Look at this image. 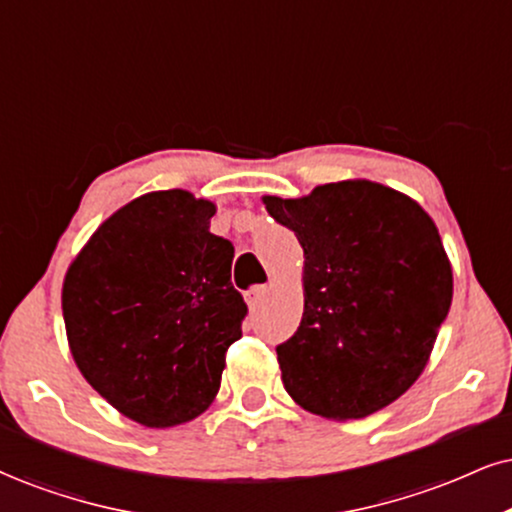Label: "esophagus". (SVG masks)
<instances>
[{
  "mask_svg": "<svg viewBox=\"0 0 512 512\" xmlns=\"http://www.w3.org/2000/svg\"><path fill=\"white\" fill-rule=\"evenodd\" d=\"M266 294H268V287H266V285H256V287H251L249 292L244 294V296H246V304H249L251 311H256V308L261 306V301L266 299Z\"/></svg>",
  "mask_w": 512,
  "mask_h": 512,
  "instance_id": "esophagus-1",
  "label": "esophagus"
}]
</instances>
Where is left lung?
<instances>
[{
  "label": "left lung",
  "mask_w": 512,
  "mask_h": 512,
  "mask_svg": "<svg viewBox=\"0 0 512 512\" xmlns=\"http://www.w3.org/2000/svg\"><path fill=\"white\" fill-rule=\"evenodd\" d=\"M304 246V318L277 344L282 382L308 413L356 420L420 377L453 296L437 225L413 199L368 180L266 197Z\"/></svg>",
  "instance_id": "obj_1"
}]
</instances>
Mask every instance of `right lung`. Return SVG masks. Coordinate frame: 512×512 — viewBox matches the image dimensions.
Here are the masks:
<instances>
[{"label":"right lung","instance_id":"obj_1","mask_svg":"<svg viewBox=\"0 0 512 512\" xmlns=\"http://www.w3.org/2000/svg\"><path fill=\"white\" fill-rule=\"evenodd\" d=\"M211 201L149 192L94 232L63 282L68 344L85 380L147 427L194 420L220 389L249 313L235 246L208 232Z\"/></svg>","mask_w":512,"mask_h":512}]
</instances>
